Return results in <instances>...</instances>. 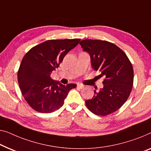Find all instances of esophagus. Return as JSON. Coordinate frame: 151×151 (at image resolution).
I'll list each match as a JSON object with an SVG mask.
<instances>
[{"instance_id":"1","label":"esophagus","mask_w":151,"mask_h":151,"mask_svg":"<svg viewBox=\"0 0 151 151\" xmlns=\"http://www.w3.org/2000/svg\"><path fill=\"white\" fill-rule=\"evenodd\" d=\"M77 86H78V88H80V89H83V88H84V85H83V84H77Z\"/></svg>"}]
</instances>
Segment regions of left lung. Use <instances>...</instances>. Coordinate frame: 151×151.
Here are the masks:
<instances>
[{
  "instance_id": "left-lung-1",
  "label": "left lung",
  "mask_w": 151,
  "mask_h": 151,
  "mask_svg": "<svg viewBox=\"0 0 151 151\" xmlns=\"http://www.w3.org/2000/svg\"><path fill=\"white\" fill-rule=\"evenodd\" d=\"M80 44L91 56V66L104 78V87L94 91L93 97L85 101L91 112L107 116L115 112L127 100L134 84V69L126 54L107 41L84 39Z\"/></svg>"
}]
</instances>
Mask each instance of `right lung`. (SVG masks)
<instances>
[{"mask_svg":"<svg viewBox=\"0 0 151 151\" xmlns=\"http://www.w3.org/2000/svg\"><path fill=\"white\" fill-rule=\"evenodd\" d=\"M80 39H51L32 47L24 56L17 71V80L26 101L37 112L51 113L63 106L69 91L76 84L63 85L52 79L65 55Z\"/></svg>","mask_w":151,"mask_h":151,"instance_id":"1","label":"right lung"}]
</instances>
